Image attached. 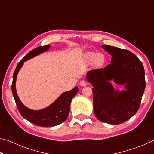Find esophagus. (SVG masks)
Instances as JSON below:
<instances>
[{"label":"esophagus","mask_w":154,"mask_h":154,"mask_svg":"<svg viewBox=\"0 0 154 154\" xmlns=\"http://www.w3.org/2000/svg\"><path fill=\"white\" fill-rule=\"evenodd\" d=\"M88 83L86 81H84V80H82L81 81V82H79V85H81V86H85V85H87Z\"/></svg>","instance_id":"34e87169"}]
</instances>
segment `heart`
<instances>
[{
    "label": "heart",
    "instance_id": "obj_1",
    "mask_svg": "<svg viewBox=\"0 0 154 154\" xmlns=\"http://www.w3.org/2000/svg\"><path fill=\"white\" fill-rule=\"evenodd\" d=\"M86 58L89 62H95L97 66H100L104 62V56L100 54L88 53L86 55Z\"/></svg>",
    "mask_w": 154,
    "mask_h": 154
}]
</instances>
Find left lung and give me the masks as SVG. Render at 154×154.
Segmentation results:
<instances>
[{
	"instance_id": "obj_1",
	"label": "left lung",
	"mask_w": 154,
	"mask_h": 154,
	"mask_svg": "<svg viewBox=\"0 0 154 154\" xmlns=\"http://www.w3.org/2000/svg\"><path fill=\"white\" fill-rule=\"evenodd\" d=\"M102 48L112 56L105 68L91 70L87 79L92 84L94 111L97 119L109 124L124 123L137 113L145 88V70L141 61L127 49L110 45ZM113 79L125 84L127 90L115 91Z\"/></svg>"
}]
</instances>
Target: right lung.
<instances>
[{
	"mask_svg": "<svg viewBox=\"0 0 154 154\" xmlns=\"http://www.w3.org/2000/svg\"><path fill=\"white\" fill-rule=\"evenodd\" d=\"M49 48V45L38 47L32 49L21 60L15 69L11 85L13 95H14L15 103L20 114L22 115L23 118L27 119L31 123L41 127L55 126L66 120L69 114L70 105H71L72 99L79 91L77 87H75L69 92L63 93L50 106L39 111H33L28 109L21 102L15 90V81H16L18 72L22 66L24 62L34 56L38 55L42 52L47 51Z\"/></svg>",
	"mask_w": 154,
	"mask_h": 154,
	"instance_id": "add662e5",
	"label": "right lung"
}]
</instances>
